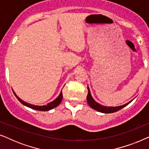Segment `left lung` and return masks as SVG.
I'll return each mask as SVG.
<instances>
[{"instance_id":"1","label":"left lung","mask_w":149,"mask_h":149,"mask_svg":"<svg viewBox=\"0 0 149 149\" xmlns=\"http://www.w3.org/2000/svg\"><path fill=\"white\" fill-rule=\"evenodd\" d=\"M87 89H88V93H87V103H88V104L89 105V107L92 108L93 109L95 110V111L100 112V113H115V112L119 111V110L123 109V107H125V106L129 104L134 100L133 99L132 101L129 102L125 104L119 106V107H105V106L100 104L99 103L96 102L93 100V98L91 95L90 90H89V88L88 86H87Z\"/></svg>"}]
</instances>
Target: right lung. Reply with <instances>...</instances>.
<instances>
[{"label":"right lung","instance_id":"obj_1","mask_svg":"<svg viewBox=\"0 0 149 149\" xmlns=\"http://www.w3.org/2000/svg\"><path fill=\"white\" fill-rule=\"evenodd\" d=\"M14 94H15V97H17V98L18 99V100H19L20 102L22 104H24V106H26V107H29V108H30V109L36 110V111H49V110L53 109L55 107H58V106L60 104L61 102H62V97H63L62 92L61 91L60 95H58V97H57L56 100H54V101L51 102L50 103H48L47 105L36 106V105H34V104H30V103L26 102L20 99L19 97L15 94V92H14Z\"/></svg>","mask_w":149,"mask_h":149}]
</instances>
